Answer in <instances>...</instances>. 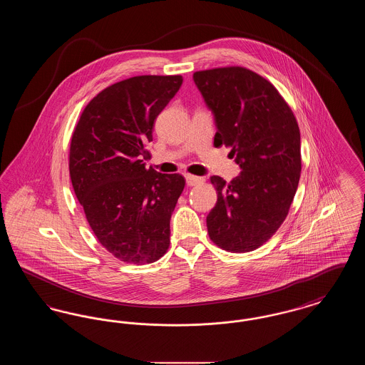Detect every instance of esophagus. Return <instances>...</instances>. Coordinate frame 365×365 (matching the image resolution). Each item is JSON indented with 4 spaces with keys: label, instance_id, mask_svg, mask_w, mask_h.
<instances>
[{
    "label": "esophagus",
    "instance_id": "34e87169",
    "mask_svg": "<svg viewBox=\"0 0 365 365\" xmlns=\"http://www.w3.org/2000/svg\"><path fill=\"white\" fill-rule=\"evenodd\" d=\"M185 178H186V183H187V186H197V185H201V183L204 182V179H202V178H200V176H194V175L187 174Z\"/></svg>",
    "mask_w": 365,
    "mask_h": 365
}]
</instances>
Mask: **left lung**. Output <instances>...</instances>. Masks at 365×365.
I'll use <instances>...</instances> for the list:
<instances>
[{
	"mask_svg": "<svg viewBox=\"0 0 365 365\" xmlns=\"http://www.w3.org/2000/svg\"><path fill=\"white\" fill-rule=\"evenodd\" d=\"M194 83L216 123L215 146L231 148L241 174L210 182L217 202L207 216L209 238L232 253L252 252L284 222L301 174V139L293 110L278 90L243 67L198 71Z\"/></svg>",
	"mask_w": 365,
	"mask_h": 365,
	"instance_id": "8db88e82",
	"label": "left lung"
}]
</instances>
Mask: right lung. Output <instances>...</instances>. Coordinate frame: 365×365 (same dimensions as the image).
Instances as JSON below:
<instances>
[{"label": "right lung", "mask_w": 365, "mask_h": 365, "mask_svg": "<svg viewBox=\"0 0 365 365\" xmlns=\"http://www.w3.org/2000/svg\"><path fill=\"white\" fill-rule=\"evenodd\" d=\"M180 75H142L98 93L83 109L70 148V176L97 240L116 259L150 264L170 246V220L185 189L179 174L146 170L158 113Z\"/></svg>", "instance_id": "1"}]
</instances>
